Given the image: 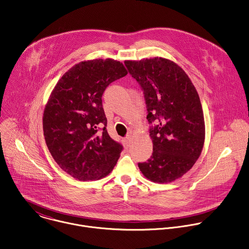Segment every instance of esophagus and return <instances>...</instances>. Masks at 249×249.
Returning <instances> with one entry per match:
<instances>
[{
    "mask_svg": "<svg viewBox=\"0 0 249 249\" xmlns=\"http://www.w3.org/2000/svg\"><path fill=\"white\" fill-rule=\"evenodd\" d=\"M131 143V136H127L126 138L123 139V144L125 147H129Z\"/></svg>",
    "mask_w": 249,
    "mask_h": 249,
    "instance_id": "34e87169",
    "label": "esophagus"
}]
</instances>
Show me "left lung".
<instances>
[{"label": "left lung", "mask_w": 249, "mask_h": 249, "mask_svg": "<svg viewBox=\"0 0 249 249\" xmlns=\"http://www.w3.org/2000/svg\"><path fill=\"white\" fill-rule=\"evenodd\" d=\"M143 90L153 152L139 163L142 175L157 183L173 182L186 174L200 157L206 136L198 92L175 62L155 57L124 62Z\"/></svg>", "instance_id": "left-lung-1"}]
</instances>
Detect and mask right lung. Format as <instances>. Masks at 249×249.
Returning a JSON list of instances; mask_svg holds the SVG:
<instances>
[{
    "mask_svg": "<svg viewBox=\"0 0 249 249\" xmlns=\"http://www.w3.org/2000/svg\"><path fill=\"white\" fill-rule=\"evenodd\" d=\"M128 73L113 59L82 61L55 85L42 117L43 136L58 166L78 180H98L114 168L122 145L107 131L102 96Z\"/></svg>",
    "mask_w": 249,
    "mask_h": 249,
    "instance_id": "obj_1",
    "label": "right lung"
}]
</instances>
